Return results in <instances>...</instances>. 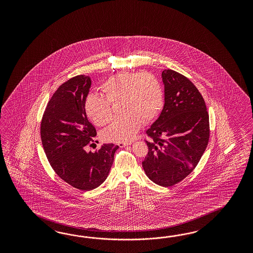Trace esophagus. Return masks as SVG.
Masks as SVG:
<instances>
[{"instance_id":"esophagus-1","label":"esophagus","mask_w":253,"mask_h":253,"mask_svg":"<svg viewBox=\"0 0 253 253\" xmlns=\"http://www.w3.org/2000/svg\"><path fill=\"white\" fill-rule=\"evenodd\" d=\"M129 145H131V142H130V143H119V144H118V146H120V147L129 146Z\"/></svg>"}]
</instances>
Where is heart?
Segmentation results:
<instances>
[{
    "label": "heart",
    "mask_w": 253,
    "mask_h": 253,
    "mask_svg": "<svg viewBox=\"0 0 253 253\" xmlns=\"http://www.w3.org/2000/svg\"><path fill=\"white\" fill-rule=\"evenodd\" d=\"M105 96L88 94L86 115L97 126H105L113 118L111 104H121L124 114L103 131L106 142L124 143L134 137L142 123H152L164 105V92L159 80L146 72H122L102 85Z\"/></svg>",
    "instance_id": "obj_1"
}]
</instances>
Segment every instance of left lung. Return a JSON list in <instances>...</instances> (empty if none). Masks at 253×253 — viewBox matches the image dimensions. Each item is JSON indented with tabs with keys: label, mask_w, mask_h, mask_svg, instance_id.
Returning <instances> with one entry per match:
<instances>
[{
	"label": "left lung",
	"mask_w": 253,
	"mask_h": 253,
	"mask_svg": "<svg viewBox=\"0 0 253 253\" xmlns=\"http://www.w3.org/2000/svg\"><path fill=\"white\" fill-rule=\"evenodd\" d=\"M161 76L165 104L146 131L148 152L142 165L155 184L169 187L198 165L209 143L210 122L205 101L191 81L172 69Z\"/></svg>",
	"instance_id": "1"
}]
</instances>
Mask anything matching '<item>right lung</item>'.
Listing matches in <instances>:
<instances>
[{
    "instance_id": "right-lung-1",
    "label": "right lung",
    "mask_w": 253,
    "mask_h": 253,
    "mask_svg": "<svg viewBox=\"0 0 253 253\" xmlns=\"http://www.w3.org/2000/svg\"><path fill=\"white\" fill-rule=\"evenodd\" d=\"M91 84L90 77L78 75L60 85L41 123L42 143L51 167L62 180L83 191L98 187L107 179L119 148L104 144L94 153L85 151L96 135L84 109Z\"/></svg>"
}]
</instances>
